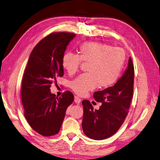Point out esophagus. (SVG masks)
<instances>
[{"mask_svg": "<svg viewBox=\"0 0 160 160\" xmlns=\"http://www.w3.org/2000/svg\"><path fill=\"white\" fill-rule=\"evenodd\" d=\"M74 102L76 104H80L81 102V99L78 96H74Z\"/></svg>", "mask_w": 160, "mask_h": 160, "instance_id": "1", "label": "esophagus"}]
</instances>
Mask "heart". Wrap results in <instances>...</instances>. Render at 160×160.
<instances>
[{
    "label": "heart",
    "mask_w": 160,
    "mask_h": 160,
    "mask_svg": "<svg viewBox=\"0 0 160 160\" xmlns=\"http://www.w3.org/2000/svg\"><path fill=\"white\" fill-rule=\"evenodd\" d=\"M77 52L78 55L66 52L62 58V66L69 74L78 71L81 60L89 63L88 73L80 75L70 82V88L76 94L84 96L97 86L107 88L119 78L126 60V53L122 48L104 43L86 42L80 45Z\"/></svg>",
    "instance_id": "obj_1"
}]
</instances>
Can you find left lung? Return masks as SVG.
Masks as SVG:
<instances>
[{
	"mask_svg": "<svg viewBox=\"0 0 160 160\" xmlns=\"http://www.w3.org/2000/svg\"><path fill=\"white\" fill-rule=\"evenodd\" d=\"M133 79L134 68L130 57L127 68L116 83L94 93L95 100L102 103L98 110H94L90 101H82L84 114L82 126L86 136L102 140L114 135L119 130L130 108Z\"/></svg>",
	"mask_w": 160,
	"mask_h": 160,
	"instance_id": "8db88e82",
	"label": "left lung"
}]
</instances>
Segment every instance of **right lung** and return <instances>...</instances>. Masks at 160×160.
<instances>
[{
	"instance_id": "obj_1",
	"label": "right lung",
	"mask_w": 160,
	"mask_h": 160,
	"mask_svg": "<svg viewBox=\"0 0 160 160\" xmlns=\"http://www.w3.org/2000/svg\"><path fill=\"white\" fill-rule=\"evenodd\" d=\"M75 37L70 32L49 34L36 45L26 67L21 89L24 116L30 127L44 136L58 133L67 108L74 101L71 92L58 97L50 88L56 77L64 75L62 58Z\"/></svg>"
}]
</instances>
